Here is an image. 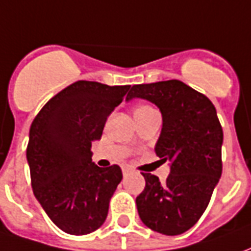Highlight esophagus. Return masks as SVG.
<instances>
[{
	"instance_id": "esophagus-1",
	"label": "esophagus",
	"mask_w": 251,
	"mask_h": 251,
	"mask_svg": "<svg viewBox=\"0 0 251 251\" xmlns=\"http://www.w3.org/2000/svg\"><path fill=\"white\" fill-rule=\"evenodd\" d=\"M131 169L129 168V167H124V168H122V172H124V175H127L129 174V172H130Z\"/></svg>"
}]
</instances>
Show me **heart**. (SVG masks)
Wrapping results in <instances>:
<instances>
[{
	"mask_svg": "<svg viewBox=\"0 0 251 251\" xmlns=\"http://www.w3.org/2000/svg\"><path fill=\"white\" fill-rule=\"evenodd\" d=\"M152 111H156V110L151 107V106H147V104H142V106H138L134 110V115H141V114H148V113H152Z\"/></svg>",
	"mask_w": 251,
	"mask_h": 251,
	"instance_id": "heart-1",
	"label": "heart"
}]
</instances>
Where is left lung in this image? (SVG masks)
I'll return each instance as SVG.
<instances>
[{"instance_id": "left-lung-1", "label": "left lung", "mask_w": 251, "mask_h": 251, "mask_svg": "<svg viewBox=\"0 0 251 251\" xmlns=\"http://www.w3.org/2000/svg\"><path fill=\"white\" fill-rule=\"evenodd\" d=\"M133 98L147 99L161 111L154 151L171 168L165 183L142 174L145 188L136 199L138 215L153 231L179 235L199 221L221 179L223 130L215 106L176 79L136 84L126 100Z\"/></svg>"}]
</instances>
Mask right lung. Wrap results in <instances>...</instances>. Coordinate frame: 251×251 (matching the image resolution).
I'll return each instance as SVG.
<instances>
[{
  "mask_svg": "<svg viewBox=\"0 0 251 251\" xmlns=\"http://www.w3.org/2000/svg\"><path fill=\"white\" fill-rule=\"evenodd\" d=\"M129 88L77 80L50 99L30 125L26 160L33 194L67 234H90L106 221L122 171L95 165L91 144L100 140Z\"/></svg>",
  "mask_w": 251,
  "mask_h": 251,
  "instance_id": "right-lung-1",
  "label": "right lung"
}]
</instances>
